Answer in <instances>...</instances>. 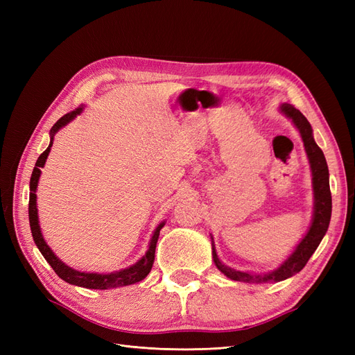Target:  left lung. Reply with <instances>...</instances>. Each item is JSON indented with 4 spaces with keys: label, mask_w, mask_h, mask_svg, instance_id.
<instances>
[{
    "label": "left lung",
    "mask_w": 355,
    "mask_h": 355,
    "mask_svg": "<svg viewBox=\"0 0 355 355\" xmlns=\"http://www.w3.org/2000/svg\"><path fill=\"white\" fill-rule=\"evenodd\" d=\"M283 114H286L293 124L297 127V130L302 136V141L305 145V151L309 158L311 170H313V187H314V218L313 223H311L308 234L304 237V240L297 244L295 252L288 256V259L275 271L270 274H249L235 271L232 268L223 265L219 259L216 250L213 247V261L216 263L218 270L223 272L231 280L235 282H244V283H270V282H282L286 278L295 275L299 272L309 261V257L317 250L318 244L323 240L324 234L327 232L330 216H331V194L329 188V168L323 151L315 144L313 137V128L308 123L304 114L299 110H296L293 105L283 103L280 106Z\"/></svg>",
    "instance_id": "8db88e82"
}]
</instances>
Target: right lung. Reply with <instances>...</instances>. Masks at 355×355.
Segmentation results:
<instances>
[{
    "mask_svg": "<svg viewBox=\"0 0 355 355\" xmlns=\"http://www.w3.org/2000/svg\"><path fill=\"white\" fill-rule=\"evenodd\" d=\"M83 111V108H77L75 111L63 115L60 120L56 121V124L51 127L50 135H51V141L49 148L42 153L34 167V171H32L31 176V182H29V225H31V231H32V237H34V241L37 244V247L40 249L41 254L44 256V259L50 263V266L55 270V272L62 278L63 282H67L69 284H75L80 287H85V288H99V290H105V288H114V287H121V286H128L144 280V278L151 271V268L154 265V259H155V247H157V241H158V235L161 228L164 227V223H159L153 239L151 243H149V249L146 252V254L142 257L141 261L137 263H135L130 268H125V270L116 271V272H111V274H93V272H80L75 271L72 268H69L68 265L63 263L59 257L50 250V247L47 245V243L44 241L41 235V230H40V223H38V213H37V185H38V179L41 175V167H44L47 155L50 153V148L53 145V136L56 135V132L59 128H62L63 125H67L71 120H73L80 112Z\"/></svg>",
    "mask_w": 355,
    "mask_h": 355,
    "instance_id": "1",
    "label": "right lung"
}]
</instances>
